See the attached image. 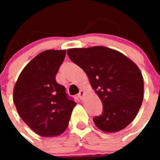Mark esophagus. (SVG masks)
Here are the masks:
<instances>
[{"label":"esophagus","instance_id":"esophagus-1","mask_svg":"<svg viewBox=\"0 0 160 160\" xmlns=\"http://www.w3.org/2000/svg\"><path fill=\"white\" fill-rule=\"evenodd\" d=\"M85 96V91L83 90H80V93H78V97L80 100H83Z\"/></svg>","mask_w":160,"mask_h":160}]
</instances>
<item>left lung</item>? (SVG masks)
Returning a JSON list of instances; mask_svg holds the SVG:
<instances>
[{
  "label": "left lung",
  "mask_w": 160,
  "mask_h": 160,
  "mask_svg": "<svg viewBox=\"0 0 160 160\" xmlns=\"http://www.w3.org/2000/svg\"><path fill=\"white\" fill-rule=\"evenodd\" d=\"M67 54L86 72L102 102V114L93 118L95 125L107 133L128 126L143 101L144 81L138 66L120 52L104 46L72 48Z\"/></svg>",
  "instance_id": "1"
}]
</instances>
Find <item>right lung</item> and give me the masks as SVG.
I'll use <instances>...</instances> for the list:
<instances>
[{"label":"right lung","mask_w":160,"mask_h":160,"mask_svg":"<svg viewBox=\"0 0 160 160\" xmlns=\"http://www.w3.org/2000/svg\"><path fill=\"white\" fill-rule=\"evenodd\" d=\"M64 50L43 51L32 59L19 75L13 101L22 120L41 136H58L65 132L77 103L67 96L56 80L66 56Z\"/></svg>","instance_id":"1"}]
</instances>
